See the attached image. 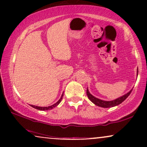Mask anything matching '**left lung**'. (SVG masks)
<instances>
[{
    "label": "left lung",
    "mask_w": 147,
    "mask_h": 147,
    "mask_svg": "<svg viewBox=\"0 0 147 147\" xmlns=\"http://www.w3.org/2000/svg\"><path fill=\"white\" fill-rule=\"evenodd\" d=\"M137 72H138V70H137ZM131 90L129 92H128L127 94H125V95L121 96V97L117 98V99L114 100H112V101H104V100H102L98 99V98H96V97H94L90 93L89 91H88V88L87 90H86V94H87V96L89 99L90 100V101L93 102L94 104H96V106H100V107L102 108H110V107H113V106H117L118 104H121L122 102H123L124 100H125L126 98L128 97V96L130 95V93L132 92Z\"/></svg>",
    "instance_id": "1"
}]
</instances>
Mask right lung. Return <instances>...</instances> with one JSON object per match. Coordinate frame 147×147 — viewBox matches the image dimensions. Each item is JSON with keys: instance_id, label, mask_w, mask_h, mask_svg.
Wrapping results in <instances>:
<instances>
[{"instance_id": "add662e5", "label": "right lung", "mask_w": 147, "mask_h": 147, "mask_svg": "<svg viewBox=\"0 0 147 147\" xmlns=\"http://www.w3.org/2000/svg\"><path fill=\"white\" fill-rule=\"evenodd\" d=\"M63 94H62L61 97L60 99L58 100V101L56 102L55 104H53L52 106H48V107H40V106H33V105H31V106H32V107L35 108V109H37V110H51L52 109V108H55V106H57L58 104H59L60 102H61V100H62V98H63Z\"/></svg>"}]
</instances>
